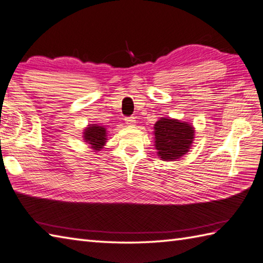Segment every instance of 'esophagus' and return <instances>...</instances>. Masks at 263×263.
I'll return each mask as SVG.
<instances>
[{
  "instance_id": "1",
  "label": "esophagus",
  "mask_w": 263,
  "mask_h": 263,
  "mask_svg": "<svg viewBox=\"0 0 263 263\" xmlns=\"http://www.w3.org/2000/svg\"><path fill=\"white\" fill-rule=\"evenodd\" d=\"M125 123L128 125V126H133L136 124V119L133 116H130V117H125Z\"/></svg>"
}]
</instances>
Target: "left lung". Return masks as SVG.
I'll use <instances>...</instances> for the list:
<instances>
[{
  "instance_id": "1",
  "label": "left lung",
  "mask_w": 263,
  "mask_h": 263,
  "mask_svg": "<svg viewBox=\"0 0 263 263\" xmlns=\"http://www.w3.org/2000/svg\"><path fill=\"white\" fill-rule=\"evenodd\" d=\"M194 138V128L186 122L161 119L155 124V146L161 160H174L185 155Z\"/></svg>"
}]
</instances>
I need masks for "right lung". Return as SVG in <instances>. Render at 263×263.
<instances>
[{"label": "right lung", "mask_w": 263, "mask_h": 263, "mask_svg": "<svg viewBox=\"0 0 263 263\" xmlns=\"http://www.w3.org/2000/svg\"><path fill=\"white\" fill-rule=\"evenodd\" d=\"M83 138L86 142L90 144L91 148L95 150H100L106 142V130L103 126H98L96 124L89 125L85 132H83Z\"/></svg>", "instance_id": "add662e5"}]
</instances>
